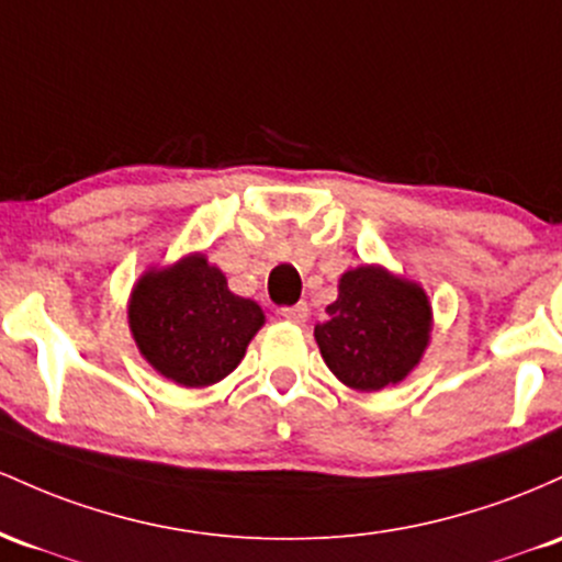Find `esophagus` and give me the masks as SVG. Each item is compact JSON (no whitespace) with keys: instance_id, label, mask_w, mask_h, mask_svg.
Here are the masks:
<instances>
[{"instance_id":"34e87169","label":"esophagus","mask_w":562,"mask_h":562,"mask_svg":"<svg viewBox=\"0 0 562 562\" xmlns=\"http://www.w3.org/2000/svg\"><path fill=\"white\" fill-rule=\"evenodd\" d=\"M281 315L289 321V324H305L311 311H307L305 302H297V305H292V307H283Z\"/></svg>"}]
</instances>
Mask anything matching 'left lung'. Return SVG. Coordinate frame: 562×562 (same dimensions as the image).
<instances>
[{"label":"left lung","mask_w":562,"mask_h":562,"mask_svg":"<svg viewBox=\"0 0 562 562\" xmlns=\"http://www.w3.org/2000/svg\"><path fill=\"white\" fill-rule=\"evenodd\" d=\"M432 331V305L422 283L384 265L345 270L315 342L339 382L358 393H380L417 369Z\"/></svg>","instance_id":"left-lung-1"}]
</instances>
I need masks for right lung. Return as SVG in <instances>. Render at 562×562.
Segmentation results:
<instances>
[{"mask_svg": "<svg viewBox=\"0 0 562 562\" xmlns=\"http://www.w3.org/2000/svg\"><path fill=\"white\" fill-rule=\"evenodd\" d=\"M132 339L150 369L180 387H210L225 380L257 331L265 313L238 297L204 251H191L135 281L127 305Z\"/></svg>", "mask_w": 562, "mask_h": 562, "instance_id": "obj_1", "label": "right lung"}]
</instances>
